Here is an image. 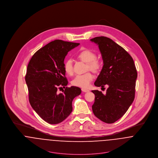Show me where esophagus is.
<instances>
[{
	"label": "esophagus",
	"mask_w": 158,
	"mask_h": 158,
	"mask_svg": "<svg viewBox=\"0 0 158 158\" xmlns=\"http://www.w3.org/2000/svg\"><path fill=\"white\" fill-rule=\"evenodd\" d=\"M81 90H82L83 92H89V90L86 89H85V88H82Z\"/></svg>",
	"instance_id": "34e87169"
}]
</instances>
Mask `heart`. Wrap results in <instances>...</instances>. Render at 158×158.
<instances>
[{
	"instance_id": "b5f03b06",
	"label": "heart",
	"mask_w": 158,
	"mask_h": 158,
	"mask_svg": "<svg viewBox=\"0 0 158 158\" xmlns=\"http://www.w3.org/2000/svg\"><path fill=\"white\" fill-rule=\"evenodd\" d=\"M77 57L82 61L87 63L88 69L94 72H97L102 67L100 61L96 58L95 53L88 48L82 49L78 54ZM63 69L66 74L72 75L73 72L72 61L69 59L63 64ZM94 78L93 75L90 72H87L82 75H77L72 81V85L82 88H87L89 86L90 82Z\"/></svg>"
}]
</instances>
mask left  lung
Here are the masks:
<instances>
[{"instance_id":"1","label":"left lung","mask_w":158,"mask_h":158,"mask_svg":"<svg viewBox=\"0 0 158 158\" xmlns=\"http://www.w3.org/2000/svg\"><path fill=\"white\" fill-rule=\"evenodd\" d=\"M90 40L98 45L103 61L94 85L102 88L108 86L105 95L92 90L95 94L92 111L103 122L113 123L125 114L134 101L136 68L131 55L110 38L98 36Z\"/></svg>"}]
</instances>
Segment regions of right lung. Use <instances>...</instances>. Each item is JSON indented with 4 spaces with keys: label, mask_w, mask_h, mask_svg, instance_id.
I'll return each mask as SVG.
<instances>
[{
    "label": "right lung",
    "mask_w": 158,
    "mask_h": 158,
    "mask_svg": "<svg viewBox=\"0 0 158 158\" xmlns=\"http://www.w3.org/2000/svg\"><path fill=\"white\" fill-rule=\"evenodd\" d=\"M79 43L56 40L38 50L31 57L27 69L25 81L30 103L44 121L58 124L72 111V101L81 90L68 84L63 64L68 52ZM65 88L63 93L58 89Z\"/></svg>",
    "instance_id": "add662e5"
}]
</instances>
